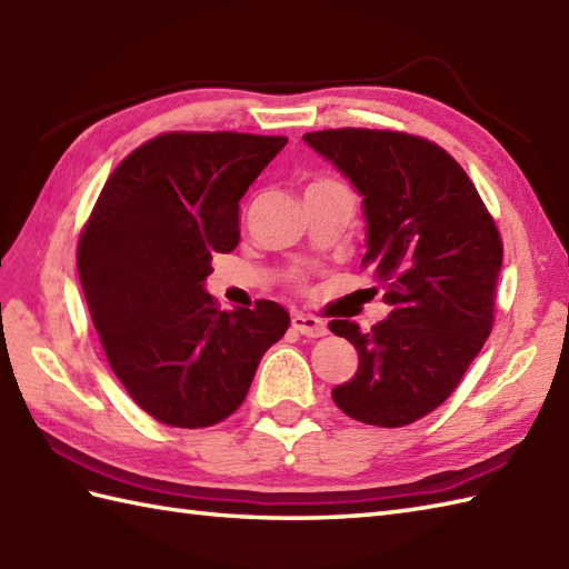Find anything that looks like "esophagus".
Returning <instances> with one entry per match:
<instances>
[{
	"label": "esophagus",
	"instance_id": "34e87169",
	"mask_svg": "<svg viewBox=\"0 0 569 569\" xmlns=\"http://www.w3.org/2000/svg\"><path fill=\"white\" fill-rule=\"evenodd\" d=\"M291 325H293L296 332L306 335V337H325V335H328V325H325L318 318L306 316V312H296V316L291 318Z\"/></svg>",
	"mask_w": 569,
	"mask_h": 569
}]
</instances>
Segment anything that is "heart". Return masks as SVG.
<instances>
[{
  "label": "heart",
  "mask_w": 569,
  "mask_h": 569,
  "mask_svg": "<svg viewBox=\"0 0 569 569\" xmlns=\"http://www.w3.org/2000/svg\"><path fill=\"white\" fill-rule=\"evenodd\" d=\"M316 186H318V183H316Z\"/></svg>",
  "instance_id": "obj_1"
}]
</instances>
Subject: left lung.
<instances>
[{"label": "left lung", "mask_w": 569, "mask_h": 569, "mask_svg": "<svg viewBox=\"0 0 569 569\" xmlns=\"http://www.w3.org/2000/svg\"><path fill=\"white\" fill-rule=\"evenodd\" d=\"M303 141L361 196L365 266L391 308L369 332L330 322L359 355L332 398L367 426H408L457 389L491 332L503 259L497 224L462 166L426 139L328 129Z\"/></svg>", "instance_id": "1"}]
</instances>
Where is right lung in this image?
<instances>
[{"instance_id":"add662e5","label":"right lung","mask_w":569,"mask_h":569,"mask_svg":"<svg viewBox=\"0 0 569 569\" xmlns=\"http://www.w3.org/2000/svg\"><path fill=\"white\" fill-rule=\"evenodd\" d=\"M286 137L161 134L107 180L78 244V273L107 361L139 408L208 428L247 398L288 312L259 300L220 310L204 291L212 253L239 241V200Z\"/></svg>"}]
</instances>
